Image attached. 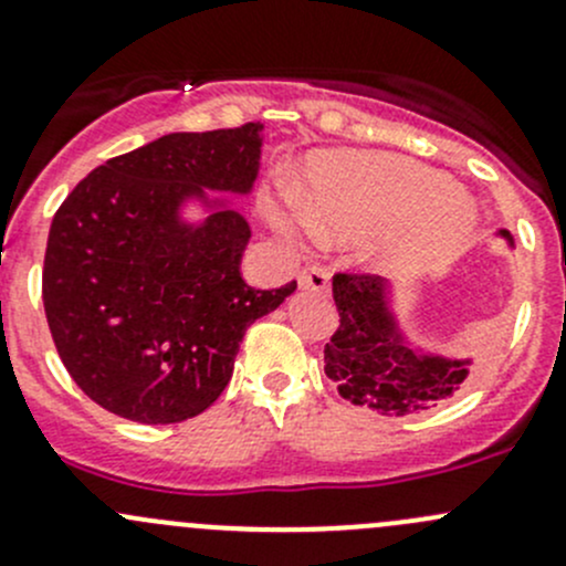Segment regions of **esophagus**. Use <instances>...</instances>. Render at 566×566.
Instances as JSON below:
<instances>
[{
  "instance_id": "34e87169",
  "label": "esophagus",
  "mask_w": 566,
  "mask_h": 566,
  "mask_svg": "<svg viewBox=\"0 0 566 566\" xmlns=\"http://www.w3.org/2000/svg\"><path fill=\"white\" fill-rule=\"evenodd\" d=\"M298 284L306 290H315L319 295H328L331 290V273L328 268L323 265H306L304 271L298 273Z\"/></svg>"
}]
</instances>
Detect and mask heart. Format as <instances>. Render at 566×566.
I'll use <instances>...</instances> for the list:
<instances>
[{
  "label": "heart",
  "instance_id": "1",
  "mask_svg": "<svg viewBox=\"0 0 566 566\" xmlns=\"http://www.w3.org/2000/svg\"><path fill=\"white\" fill-rule=\"evenodd\" d=\"M265 216L295 241L317 227L325 235L358 241L386 230L375 260L408 271L441 254L465 230L468 208L449 180L419 164L375 153H325L310 164V193L265 199Z\"/></svg>",
  "mask_w": 566,
  "mask_h": 566
}]
</instances>
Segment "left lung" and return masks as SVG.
<instances>
[{
  "mask_svg": "<svg viewBox=\"0 0 566 566\" xmlns=\"http://www.w3.org/2000/svg\"><path fill=\"white\" fill-rule=\"evenodd\" d=\"M506 241L510 232L501 230ZM339 325L325 345V375L353 405L380 416H410L436 408L468 378V361L416 353L405 345L389 312V287L373 273H334Z\"/></svg>",
  "mask_w": 566,
  "mask_h": 566,
  "instance_id": "1",
  "label": "left lung"
}]
</instances>
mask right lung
<instances>
[{
  "mask_svg": "<svg viewBox=\"0 0 566 566\" xmlns=\"http://www.w3.org/2000/svg\"><path fill=\"white\" fill-rule=\"evenodd\" d=\"M260 123L169 134L93 169L54 213L43 260L51 339L76 386L139 424L199 416L227 389L254 319L295 282L249 287V224L213 210L182 224L188 197L247 193L260 167Z\"/></svg>",
  "mask_w": 566,
  "mask_h": 566,
  "instance_id": "obj_1",
  "label": "right lung"
}]
</instances>
